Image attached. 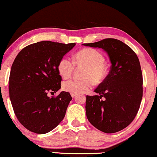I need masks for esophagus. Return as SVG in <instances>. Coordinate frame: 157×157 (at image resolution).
Returning a JSON list of instances; mask_svg holds the SVG:
<instances>
[{"label": "esophagus", "mask_w": 157, "mask_h": 157, "mask_svg": "<svg viewBox=\"0 0 157 157\" xmlns=\"http://www.w3.org/2000/svg\"><path fill=\"white\" fill-rule=\"evenodd\" d=\"M71 96H72L73 98H74L75 96H76V94H71Z\"/></svg>", "instance_id": "obj_1"}]
</instances>
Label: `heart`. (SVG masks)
<instances>
[{"label": "heart", "mask_w": 157, "mask_h": 157, "mask_svg": "<svg viewBox=\"0 0 157 157\" xmlns=\"http://www.w3.org/2000/svg\"><path fill=\"white\" fill-rule=\"evenodd\" d=\"M105 58L99 51L94 48H84L75 55L74 61L68 57H63L58 64L59 74L64 78L71 76L77 67L84 66L83 79L71 78L63 81L62 89L71 94H78L89 89L93 86V81L96 84L103 82L106 78L108 69L104 63Z\"/></svg>", "instance_id": "1"}]
</instances>
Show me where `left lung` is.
Returning a JSON list of instances; mask_svg holds the SVG:
<instances>
[{
	"mask_svg": "<svg viewBox=\"0 0 157 157\" xmlns=\"http://www.w3.org/2000/svg\"><path fill=\"white\" fill-rule=\"evenodd\" d=\"M101 48L108 53L111 70L94 90L98 95L86 96V113L90 123L107 134L119 132L133 121L143 96V77L136 53L115 38L83 44Z\"/></svg>",
	"mask_w": 157,
	"mask_h": 157,
	"instance_id": "1",
	"label": "left lung"
}]
</instances>
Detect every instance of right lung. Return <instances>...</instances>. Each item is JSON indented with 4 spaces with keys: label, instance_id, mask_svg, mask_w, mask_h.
Returning a JSON list of instances; mask_svg holds the SVG:
<instances>
[{
    "label": "right lung",
    "instance_id": "right-lung-1",
    "mask_svg": "<svg viewBox=\"0 0 157 157\" xmlns=\"http://www.w3.org/2000/svg\"><path fill=\"white\" fill-rule=\"evenodd\" d=\"M76 44L44 40L23 48L12 64L9 96L19 122L28 130L44 134L53 130L65 117L72 99L68 92L48 96L61 89L58 64Z\"/></svg>",
    "mask_w": 157,
    "mask_h": 157
}]
</instances>
